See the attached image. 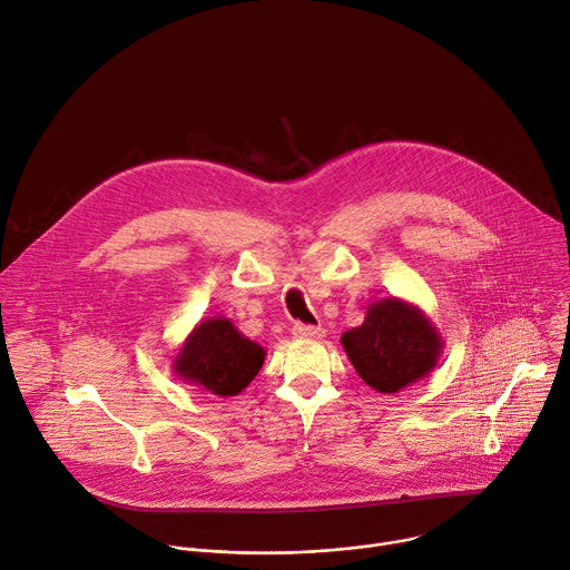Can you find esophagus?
<instances>
[{
    "label": "esophagus",
    "mask_w": 570,
    "mask_h": 570,
    "mask_svg": "<svg viewBox=\"0 0 570 570\" xmlns=\"http://www.w3.org/2000/svg\"><path fill=\"white\" fill-rule=\"evenodd\" d=\"M293 336H295V338H322V336H324V330H322V327H315V324L295 322V324H293Z\"/></svg>",
    "instance_id": "esophagus-1"
}]
</instances>
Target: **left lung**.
Segmentation results:
<instances>
[{
	"label": "left lung",
	"instance_id": "8db88e82",
	"mask_svg": "<svg viewBox=\"0 0 570 570\" xmlns=\"http://www.w3.org/2000/svg\"><path fill=\"white\" fill-rule=\"evenodd\" d=\"M341 343L358 376L381 394L422 381L444 352V341L429 315L394 295L372 302L361 327L345 332Z\"/></svg>",
	"mask_w": 570,
	"mask_h": 570
}]
</instances>
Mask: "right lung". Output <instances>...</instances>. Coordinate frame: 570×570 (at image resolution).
I'll use <instances>...</instances> for the list:
<instances>
[{
	"mask_svg": "<svg viewBox=\"0 0 570 570\" xmlns=\"http://www.w3.org/2000/svg\"><path fill=\"white\" fill-rule=\"evenodd\" d=\"M264 361L266 350L243 336L229 317L218 315L196 324L171 367L180 381L227 399L253 383Z\"/></svg>",
	"mask_w": 570,
	"mask_h": 570,
	"instance_id": "right-lung-1",
	"label": "right lung"
}]
</instances>
